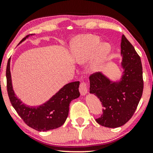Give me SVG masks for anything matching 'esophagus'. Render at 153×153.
<instances>
[{
	"label": "esophagus",
	"instance_id": "34e87169",
	"mask_svg": "<svg viewBox=\"0 0 153 153\" xmlns=\"http://www.w3.org/2000/svg\"><path fill=\"white\" fill-rule=\"evenodd\" d=\"M79 91H80V94L82 96H85L87 94L88 90H87V85L85 82H82L80 85V88H79Z\"/></svg>",
	"mask_w": 153,
	"mask_h": 153
}]
</instances>
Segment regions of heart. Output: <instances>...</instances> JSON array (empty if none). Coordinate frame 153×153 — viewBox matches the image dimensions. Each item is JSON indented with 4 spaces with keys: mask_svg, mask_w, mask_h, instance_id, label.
<instances>
[{
    "mask_svg": "<svg viewBox=\"0 0 153 153\" xmlns=\"http://www.w3.org/2000/svg\"><path fill=\"white\" fill-rule=\"evenodd\" d=\"M70 51L74 60L81 64L93 57L91 67L94 71H98L109 57L111 46L107 42H101L99 36L84 34L73 39L70 45Z\"/></svg>",
    "mask_w": 153,
    "mask_h": 153,
    "instance_id": "1",
    "label": "heart"
}]
</instances>
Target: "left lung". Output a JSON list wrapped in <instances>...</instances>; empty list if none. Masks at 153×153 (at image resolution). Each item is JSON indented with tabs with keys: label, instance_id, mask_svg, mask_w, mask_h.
<instances>
[{
	"label": "left lung",
	"instance_id": "obj_1",
	"mask_svg": "<svg viewBox=\"0 0 153 153\" xmlns=\"http://www.w3.org/2000/svg\"><path fill=\"white\" fill-rule=\"evenodd\" d=\"M120 78L112 80L104 73L91 75L90 94L99 98L103 106V114L96 119L100 125L117 128L131 118L143 91V67L140 56L134 47L122 35L121 40Z\"/></svg>",
	"mask_w": 153,
	"mask_h": 153
}]
</instances>
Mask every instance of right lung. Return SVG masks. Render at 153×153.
<instances>
[{"instance_id":"add662e5","label":"right lung","mask_w":153,"mask_h":153,"mask_svg":"<svg viewBox=\"0 0 153 153\" xmlns=\"http://www.w3.org/2000/svg\"><path fill=\"white\" fill-rule=\"evenodd\" d=\"M34 34L27 35L19 44ZM10 62L9 59L6 68L7 91L10 103L21 118L29 127L39 131H46L61 127L68 116L70 103L80 96V82H72L65 85L43 104L37 106H28L19 99L13 91Z\"/></svg>"}]
</instances>
